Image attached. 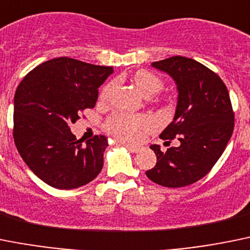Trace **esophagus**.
Returning a JSON list of instances; mask_svg holds the SVG:
<instances>
[{
  "label": "esophagus",
  "mask_w": 250,
  "mask_h": 250,
  "mask_svg": "<svg viewBox=\"0 0 250 250\" xmlns=\"http://www.w3.org/2000/svg\"><path fill=\"white\" fill-rule=\"evenodd\" d=\"M121 144H122V146H125L127 149H129V150L132 151V153H138L139 149H141V148H139V146H133V144H129V143H122V142H121Z\"/></svg>",
  "instance_id": "1"
}]
</instances>
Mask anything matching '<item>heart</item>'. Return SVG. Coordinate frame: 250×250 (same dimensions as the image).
I'll use <instances>...</instances> for the list:
<instances>
[{
    "label": "heart",
    "instance_id": "1",
    "mask_svg": "<svg viewBox=\"0 0 250 250\" xmlns=\"http://www.w3.org/2000/svg\"><path fill=\"white\" fill-rule=\"evenodd\" d=\"M134 83L139 88V91L146 97H153L164 87V83H163L162 79L153 72L146 71V70H139L134 75ZM113 86L114 83H109L102 88L101 99L108 97ZM104 127L116 138L123 142L137 143L143 138L144 133L154 127V121L146 114L133 116V114L118 112V113H113L111 117L107 118Z\"/></svg>",
    "mask_w": 250,
    "mask_h": 250
}]
</instances>
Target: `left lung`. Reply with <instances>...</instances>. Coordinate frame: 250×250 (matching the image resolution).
I'll return each instance as SVG.
<instances>
[{
    "label": "left lung",
    "instance_id": "8db88e82",
    "mask_svg": "<svg viewBox=\"0 0 250 250\" xmlns=\"http://www.w3.org/2000/svg\"><path fill=\"white\" fill-rule=\"evenodd\" d=\"M167 72L178 85L179 97L174 121L160 138L179 146L167 151L150 146L157 164L146 171L153 183L165 188H183L206 176L225 151L234 128V112L227 86L216 72L185 57L153 62Z\"/></svg>",
    "mask_w": 250,
    "mask_h": 250
}]
</instances>
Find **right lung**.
Segmentation results:
<instances>
[{"instance_id":"right-lung-1","label":"right lung","mask_w":250,"mask_h":250,"mask_svg":"<svg viewBox=\"0 0 250 250\" xmlns=\"http://www.w3.org/2000/svg\"><path fill=\"white\" fill-rule=\"evenodd\" d=\"M113 72L71 58L48 60L24 76L15 93L13 139L25 164L51 188L86 185L104 167V136L76 139L70 125L93 108L99 87Z\"/></svg>"}]
</instances>
